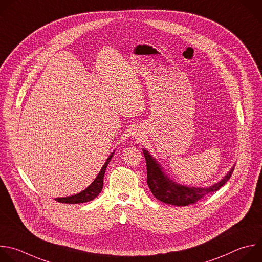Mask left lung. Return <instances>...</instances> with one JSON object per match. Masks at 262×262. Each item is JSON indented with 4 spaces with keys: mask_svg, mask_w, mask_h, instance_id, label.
Segmentation results:
<instances>
[{
    "mask_svg": "<svg viewBox=\"0 0 262 262\" xmlns=\"http://www.w3.org/2000/svg\"><path fill=\"white\" fill-rule=\"evenodd\" d=\"M144 158L146 161V170H147V186L152 193V195L162 202L177 205V206H186L188 204L195 203L197 200L203 196L216 192L219 190L231 177L234 165L223 177L219 182L215 183L208 187H188L185 185L178 184L171 180L163 170L162 166L159 164L149 151L145 148H142Z\"/></svg>",
    "mask_w": 262,
    "mask_h": 262,
    "instance_id": "8db88e82",
    "label": "left lung"
}]
</instances>
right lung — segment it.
<instances>
[{
  "label": "right lung",
  "instance_id": "add662e5",
  "mask_svg": "<svg viewBox=\"0 0 262 262\" xmlns=\"http://www.w3.org/2000/svg\"><path fill=\"white\" fill-rule=\"evenodd\" d=\"M114 155H115V150L108 156V158L106 159V162L104 163V165L102 166L100 172L98 173V176L96 177L94 182L88 188H85L83 191H81L75 195H71V196H67V197H58L55 199L62 203H71V204L83 203V202H88V201L95 199L102 191L103 178H104V174H105L106 167H107L111 159L114 157Z\"/></svg>",
  "mask_w": 262,
  "mask_h": 262
}]
</instances>
